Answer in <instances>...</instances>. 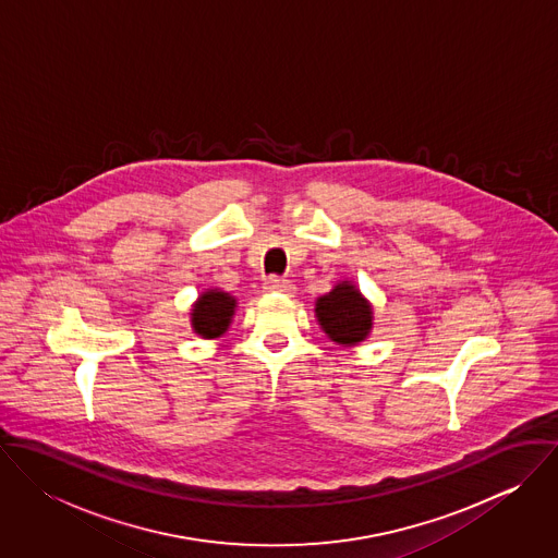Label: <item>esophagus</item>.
Wrapping results in <instances>:
<instances>
[{
    "label": "esophagus",
    "mask_w": 558,
    "mask_h": 558,
    "mask_svg": "<svg viewBox=\"0 0 558 558\" xmlns=\"http://www.w3.org/2000/svg\"><path fill=\"white\" fill-rule=\"evenodd\" d=\"M264 286H266L268 292H286V294H290V292L294 290L292 281H290V279H283V277H268Z\"/></svg>",
    "instance_id": "1"
}]
</instances>
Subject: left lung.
I'll use <instances>...</instances> for the list:
<instances>
[{"label": "left lung", "instance_id": "obj_1", "mask_svg": "<svg viewBox=\"0 0 558 558\" xmlns=\"http://www.w3.org/2000/svg\"><path fill=\"white\" fill-rule=\"evenodd\" d=\"M322 328L337 343L363 341L372 328V307L350 283H339L316 305Z\"/></svg>", "mask_w": 558, "mask_h": 558}]
</instances>
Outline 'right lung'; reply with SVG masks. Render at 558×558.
<instances>
[{
	"label": "right lung",
	"mask_w": 558,
	"mask_h": 558,
	"mask_svg": "<svg viewBox=\"0 0 558 558\" xmlns=\"http://www.w3.org/2000/svg\"><path fill=\"white\" fill-rule=\"evenodd\" d=\"M234 307H236V301L226 292L210 290L202 294L191 314L195 332L208 339L223 335L230 326V318L234 316Z\"/></svg>",
	"instance_id": "right-lung-1"
}]
</instances>
